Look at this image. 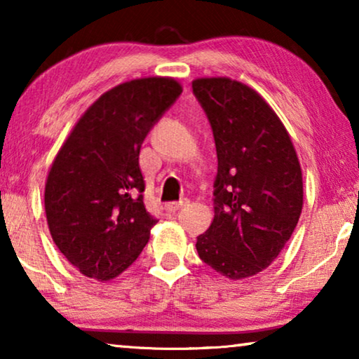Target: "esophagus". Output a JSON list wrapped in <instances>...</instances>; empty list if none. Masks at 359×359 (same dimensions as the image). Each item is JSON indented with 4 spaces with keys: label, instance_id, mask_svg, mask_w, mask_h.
<instances>
[{
    "label": "esophagus",
    "instance_id": "obj_1",
    "mask_svg": "<svg viewBox=\"0 0 359 359\" xmlns=\"http://www.w3.org/2000/svg\"><path fill=\"white\" fill-rule=\"evenodd\" d=\"M189 204V199H181V201H176V203H170V204H166V210H168V212H176V210H180V209H183V208H186V205Z\"/></svg>",
    "mask_w": 359,
    "mask_h": 359
}]
</instances>
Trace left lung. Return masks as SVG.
<instances>
[{"mask_svg": "<svg viewBox=\"0 0 359 359\" xmlns=\"http://www.w3.org/2000/svg\"><path fill=\"white\" fill-rule=\"evenodd\" d=\"M217 151L215 215L199 235V258L230 279L271 264L302 210V171L296 150L271 107L230 78L193 81Z\"/></svg>", "mask_w": 359, "mask_h": 359, "instance_id": "obj_1", "label": "left lung"}]
</instances>
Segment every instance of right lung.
Segmentation results:
<instances>
[{
  "mask_svg": "<svg viewBox=\"0 0 359 359\" xmlns=\"http://www.w3.org/2000/svg\"><path fill=\"white\" fill-rule=\"evenodd\" d=\"M171 78L112 88L88 109L58 151L46 184L52 238L73 266L107 281L139 258L156 219L144 204L139 155L181 95Z\"/></svg>",
  "mask_w": 359,
  "mask_h": 359,
  "instance_id": "obj_1",
  "label": "right lung"
}]
</instances>
